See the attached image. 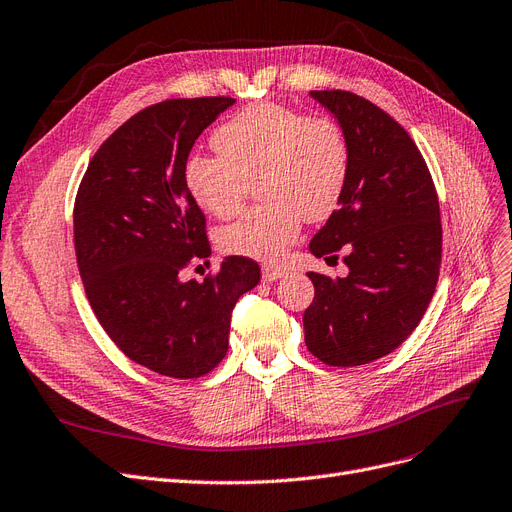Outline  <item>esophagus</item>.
I'll return each instance as SVG.
<instances>
[{
    "mask_svg": "<svg viewBox=\"0 0 512 512\" xmlns=\"http://www.w3.org/2000/svg\"><path fill=\"white\" fill-rule=\"evenodd\" d=\"M261 276H263V280H266V282H274V280L285 276V270L278 268V266H266V268L261 270Z\"/></svg>",
    "mask_w": 512,
    "mask_h": 512,
    "instance_id": "1",
    "label": "esophagus"
}]
</instances>
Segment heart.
<instances>
[{
  "label": "heart",
  "mask_w": 512,
  "mask_h": 512,
  "mask_svg": "<svg viewBox=\"0 0 512 512\" xmlns=\"http://www.w3.org/2000/svg\"><path fill=\"white\" fill-rule=\"evenodd\" d=\"M213 145L219 156L194 154L183 168L187 192L202 211L232 217L255 179L266 200L219 230L217 244L227 255L276 261L304 219L323 221L342 200L350 156L342 128L327 116L255 103L221 124Z\"/></svg>",
  "instance_id": "obj_1"
}]
</instances>
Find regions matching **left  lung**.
I'll list each match as a JSON object with an SVG mask.
<instances>
[{
    "mask_svg": "<svg viewBox=\"0 0 512 512\" xmlns=\"http://www.w3.org/2000/svg\"><path fill=\"white\" fill-rule=\"evenodd\" d=\"M333 113L350 168L339 208L310 242L314 257L344 251L348 276L308 272V350L331 367H356L399 348L420 325L441 266V211L430 170L407 130L346 90H312Z\"/></svg>",
    "mask_w": 512,
    "mask_h": 512,
    "instance_id": "left-lung-1",
    "label": "left lung"
}]
</instances>
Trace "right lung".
<instances>
[{"label":"right lung","mask_w":512,"mask_h":512,"mask_svg":"<svg viewBox=\"0 0 512 512\" xmlns=\"http://www.w3.org/2000/svg\"><path fill=\"white\" fill-rule=\"evenodd\" d=\"M234 103L170 99L139 111L99 147L75 196V257L92 312L130 361L177 380L221 363L236 301L261 278L253 259L225 257L204 282L181 280L189 261L211 255L183 168Z\"/></svg>","instance_id":"right-lung-1"}]
</instances>
